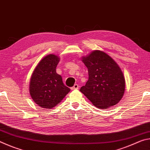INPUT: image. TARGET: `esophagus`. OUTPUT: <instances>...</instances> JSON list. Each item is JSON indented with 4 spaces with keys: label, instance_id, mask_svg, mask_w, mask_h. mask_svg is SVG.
<instances>
[{
    "label": "esophagus",
    "instance_id": "obj_1",
    "mask_svg": "<svg viewBox=\"0 0 150 150\" xmlns=\"http://www.w3.org/2000/svg\"><path fill=\"white\" fill-rule=\"evenodd\" d=\"M79 88V85L77 84H75V85L73 86V87H71V90H76Z\"/></svg>",
    "mask_w": 150,
    "mask_h": 150
}]
</instances>
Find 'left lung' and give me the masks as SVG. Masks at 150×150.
Returning <instances> with one entry per match:
<instances>
[{"label": "left lung", "instance_id": "8db88e82", "mask_svg": "<svg viewBox=\"0 0 150 150\" xmlns=\"http://www.w3.org/2000/svg\"><path fill=\"white\" fill-rule=\"evenodd\" d=\"M81 60L88 69V79L81 88V92L98 108L106 109L120 102L126 83L115 61L100 50L93 51Z\"/></svg>", "mask_w": 150, "mask_h": 150}]
</instances>
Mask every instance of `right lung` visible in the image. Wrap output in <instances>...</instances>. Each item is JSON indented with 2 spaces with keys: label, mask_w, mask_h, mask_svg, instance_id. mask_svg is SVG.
<instances>
[{
  "label": "right lung",
  "mask_w": 150,
  "mask_h": 150,
  "mask_svg": "<svg viewBox=\"0 0 150 150\" xmlns=\"http://www.w3.org/2000/svg\"><path fill=\"white\" fill-rule=\"evenodd\" d=\"M60 58L49 54L40 61L30 80L29 92L34 102L44 108L51 109L59 104L70 91L56 73Z\"/></svg>",
  "instance_id": "obj_1"
}]
</instances>
